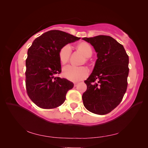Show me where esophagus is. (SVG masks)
<instances>
[{"label": "esophagus", "instance_id": "obj_1", "mask_svg": "<svg viewBox=\"0 0 148 148\" xmlns=\"http://www.w3.org/2000/svg\"><path fill=\"white\" fill-rule=\"evenodd\" d=\"M78 83H77V82H75V83H74V86H75V87L77 86H78Z\"/></svg>", "mask_w": 148, "mask_h": 148}]
</instances>
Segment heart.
I'll return each mask as SVG.
<instances>
[{
	"label": "heart",
	"instance_id": "b5f03b06",
	"mask_svg": "<svg viewBox=\"0 0 148 148\" xmlns=\"http://www.w3.org/2000/svg\"><path fill=\"white\" fill-rule=\"evenodd\" d=\"M78 48L84 56L91 57L92 54V49L90 44L87 42L80 43ZM71 46L70 44H66L62 47L59 53V60L62 64H65L68 62L71 53ZM89 71L84 66H75L67 65L63 69V75L67 79L71 82H78L88 77Z\"/></svg>",
	"mask_w": 148,
	"mask_h": 148
}]
</instances>
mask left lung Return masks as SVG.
I'll use <instances>...</instances> for the list:
<instances>
[{
	"label": "left lung",
	"mask_w": 148,
	"mask_h": 148,
	"mask_svg": "<svg viewBox=\"0 0 148 148\" xmlns=\"http://www.w3.org/2000/svg\"><path fill=\"white\" fill-rule=\"evenodd\" d=\"M97 52V59L82 96L83 104L91 112L105 115L113 110L126 92L129 57L123 46L109 36L83 38Z\"/></svg>",
	"instance_id": "obj_1"
}]
</instances>
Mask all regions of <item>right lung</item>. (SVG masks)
<instances>
[{
  "label": "right lung",
  "mask_w": 148,
  "mask_h": 148,
  "mask_svg": "<svg viewBox=\"0 0 148 148\" xmlns=\"http://www.w3.org/2000/svg\"><path fill=\"white\" fill-rule=\"evenodd\" d=\"M80 38L59 30H51L36 38L28 50L25 83L29 99L40 108L49 109L64 102L66 92L73 87L68 79L60 78L59 53L66 44Z\"/></svg>",
  "instance_id": "obj_1"
}]
</instances>
